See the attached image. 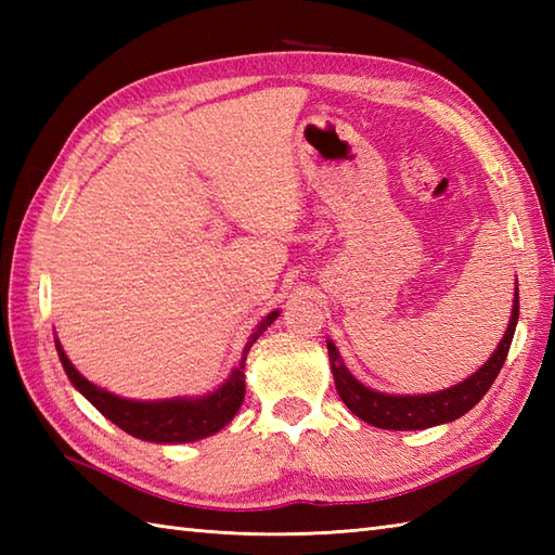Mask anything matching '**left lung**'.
I'll use <instances>...</instances> for the list:
<instances>
[{"label": "left lung", "instance_id": "obj_1", "mask_svg": "<svg viewBox=\"0 0 555 555\" xmlns=\"http://www.w3.org/2000/svg\"><path fill=\"white\" fill-rule=\"evenodd\" d=\"M517 314H520V296H517V288H515L508 328H505L501 344L491 352V358L481 364L473 376H467V379H463L455 386H448V388H441V391H431V393L374 391V388L364 386L350 374L344 358H340L338 348L334 346V340L326 338L328 362H332L336 391L352 415L379 429L415 431V429L436 427V424L453 422L457 417H463L465 412L473 410L479 400L485 398L491 384L496 382V376L503 367L505 358H508V350L513 344Z\"/></svg>", "mask_w": 555, "mask_h": 555}]
</instances>
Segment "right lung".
Returning <instances> with one entry per match:
<instances>
[{"mask_svg": "<svg viewBox=\"0 0 555 555\" xmlns=\"http://www.w3.org/2000/svg\"><path fill=\"white\" fill-rule=\"evenodd\" d=\"M276 317L279 310L269 312L264 320L255 326V332L247 338V344L243 348V358L231 370L229 379L205 396H179L164 400L121 398L112 391H104L98 384L88 382L86 376L70 364L62 344H59V338L54 340V346L70 384H74L104 417L114 422L116 427L135 436V439H143L150 443H191L221 431L235 417V412H238L245 398L243 370L247 350L253 348L255 340L267 332V326H271Z\"/></svg>", "mask_w": 555, "mask_h": 555, "instance_id": "right-lung-1", "label": "right lung"}]
</instances>
